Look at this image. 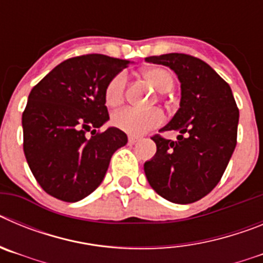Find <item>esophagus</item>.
I'll list each match as a JSON object with an SVG mask.
<instances>
[{"mask_svg":"<svg viewBox=\"0 0 263 263\" xmlns=\"http://www.w3.org/2000/svg\"><path fill=\"white\" fill-rule=\"evenodd\" d=\"M138 141H139L138 137H132V136L129 137V143H130V145H134V143H137V142H138Z\"/></svg>","mask_w":263,"mask_h":263,"instance_id":"esophagus-1","label":"esophagus"}]
</instances>
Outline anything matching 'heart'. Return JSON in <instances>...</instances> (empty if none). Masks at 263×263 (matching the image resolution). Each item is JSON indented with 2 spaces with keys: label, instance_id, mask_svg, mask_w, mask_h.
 Returning a JSON list of instances; mask_svg holds the SVG:
<instances>
[{
  "label": "heart",
  "instance_id": "b5f03b06",
  "mask_svg": "<svg viewBox=\"0 0 263 263\" xmlns=\"http://www.w3.org/2000/svg\"><path fill=\"white\" fill-rule=\"evenodd\" d=\"M142 76L160 93L168 92L174 85L173 75L162 67H150L142 72ZM127 76L125 72L116 73L106 84L104 90V100L106 106L117 108L122 104L126 90ZM163 113L158 109L139 110L134 108H125L116 111L111 117V124L130 136H142L150 130L163 124Z\"/></svg>",
  "mask_w": 263,
  "mask_h": 263
}]
</instances>
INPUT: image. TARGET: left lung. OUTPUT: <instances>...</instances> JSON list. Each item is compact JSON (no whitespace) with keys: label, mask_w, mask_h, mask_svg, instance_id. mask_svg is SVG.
Returning a JSON list of instances; mask_svg holds the SVG:
<instances>
[{"label":"left lung","mask_w":263,"mask_h":263,"mask_svg":"<svg viewBox=\"0 0 263 263\" xmlns=\"http://www.w3.org/2000/svg\"><path fill=\"white\" fill-rule=\"evenodd\" d=\"M146 62L170 67L182 87L180 108L159 130H178V141L153 137L157 154L145 163L146 178L166 200L194 203L220 182L236 147L240 111L229 84L199 58L173 52Z\"/></svg>","instance_id":"1"}]
</instances>
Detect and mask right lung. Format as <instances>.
Instances as JSON below:
<instances>
[{
	"instance_id": "add662e5",
	"label": "right lung",
	"mask_w": 263,
	"mask_h": 263,
	"mask_svg": "<svg viewBox=\"0 0 263 263\" xmlns=\"http://www.w3.org/2000/svg\"><path fill=\"white\" fill-rule=\"evenodd\" d=\"M127 64L101 53L69 58L30 92L22 115L23 152L34 178L51 196L75 203L92 194L113 153L126 145L122 130L99 129L109 120L106 84Z\"/></svg>"
}]
</instances>
